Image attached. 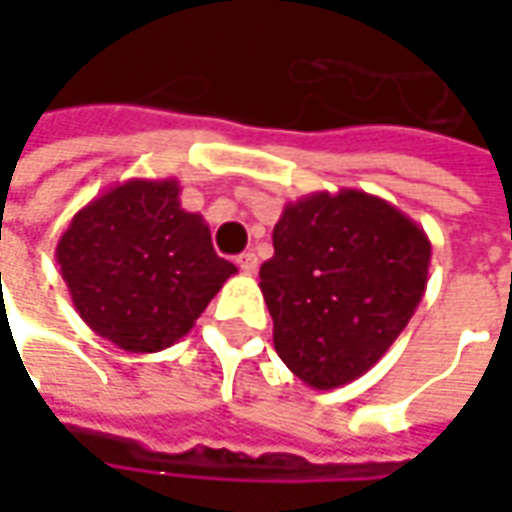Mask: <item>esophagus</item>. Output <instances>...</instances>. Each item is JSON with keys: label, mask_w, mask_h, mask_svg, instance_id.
I'll return each mask as SVG.
<instances>
[{"label": "esophagus", "mask_w": 512, "mask_h": 512, "mask_svg": "<svg viewBox=\"0 0 512 512\" xmlns=\"http://www.w3.org/2000/svg\"><path fill=\"white\" fill-rule=\"evenodd\" d=\"M236 265H239L242 273L253 276V273H256V267H259V259H256V253H250V250H247V253H242V256L236 259Z\"/></svg>", "instance_id": "obj_1"}]
</instances>
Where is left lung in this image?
Wrapping results in <instances>:
<instances>
[{
  "instance_id": "8db88e82",
  "label": "left lung",
  "mask_w": 512,
  "mask_h": 512,
  "mask_svg": "<svg viewBox=\"0 0 512 512\" xmlns=\"http://www.w3.org/2000/svg\"><path fill=\"white\" fill-rule=\"evenodd\" d=\"M427 267V233L373 193L316 190L285 205L259 270L279 359L313 390L359 379L416 313Z\"/></svg>"
}]
</instances>
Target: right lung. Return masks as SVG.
I'll use <instances>...</instances> for the list:
<instances>
[{"label": "right lung", "mask_w": 512, "mask_h": 512, "mask_svg": "<svg viewBox=\"0 0 512 512\" xmlns=\"http://www.w3.org/2000/svg\"><path fill=\"white\" fill-rule=\"evenodd\" d=\"M179 193L176 179L119 182L90 199L56 245L76 313L128 353L179 342L236 273Z\"/></svg>", "instance_id": "right-lung-1"}]
</instances>
